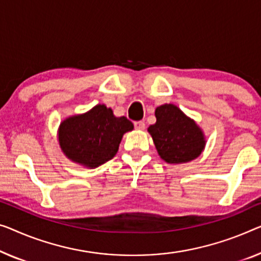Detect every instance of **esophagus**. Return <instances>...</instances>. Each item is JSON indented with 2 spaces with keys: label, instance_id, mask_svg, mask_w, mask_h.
I'll return each mask as SVG.
<instances>
[{
  "label": "esophagus",
  "instance_id": "34e87169",
  "mask_svg": "<svg viewBox=\"0 0 261 261\" xmlns=\"http://www.w3.org/2000/svg\"><path fill=\"white\" fill-rule=\"evenodd\" d=\"M135 127L137 130H144L145 129V123L142 122V120L141 122H135Z\"/></svg>",
  "mask_w": 261,
  "mask_h": 261
}]
</instances>
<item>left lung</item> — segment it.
<instances>
[{"instance_id":"1","label":"left lung","mask_w":261,"mask_h":261,"mask_svg":"<svg viewBox=\"0 0 261 261\" xmlns=\"http://www.w3.org/2000/svg\"><path fill=\"white\" fill-rule=\"evenodd\" d=\"M155 122L149 134L163 161L182 164L199 157L205 147V136L193 119L173 104H163L154 111Z\"/></svg>"}]
</instances>
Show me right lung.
Instances as JSON below:
<instances>
[{
    "label": "right lung",
    "mask_w": 261,
    "mask_h": 261,
    "mask_svg": "<svg viewBox=\"0 0 261 261\" xmlns=\"http://www.w3.org/2000/svg\"><path fill=\"white\" fill-rule=\"evenodd\" d=\"M134 130L126 117H116L98 104L82 115L65 118L58 127V143L67 157L85 168H97L116 155L123 135Z\"/></svg>",
    "instance_id": "1"
}]
</instances>
